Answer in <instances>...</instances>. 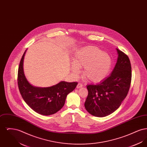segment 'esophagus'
Returning <instances> with one entry per match:
<instances>
[{
  "instance_id": "obj_1",
  "label": "esophagus",
  "mask_w": 147,
  "mask_h": 147,
  "mask_svg": "<svg viewBox=\"0 0 147 147\" xmlns=\"http://www.w3.org/2000/svg\"><path fill=\"white\" fill-rule=\"evenodd\" d=\"M82 87H83V85H82V84H81V83H78V85H77V89H79V88H82Z\"/></svg>"
}]
</instances>
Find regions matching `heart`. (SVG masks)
I'll list each match as a JSON object with an SVG mask.
<instances>
[{
	"mask_svg": "<svg viewBox=\"0 0 147 147\" xmlns=\"http://www.w3.org/2000/svg\"><path fill=\"white\" fill-rule=\"evenodd\" d=\"M71 69L78 75L79 68H84L83 76L88 81L97 83L105 79L110 71L112 59L106 52L95 46H88L79 50L73 58Z\"/></svg>",
	"mask_w": 147,
	"mask_h": 147,
	"instance_id": "heart-1",
	"label": "heart"
}]
</instances>
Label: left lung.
<instances>
[{"label": "left lung", "mask_w": 147, "mask_h": 147, "mask_svg": "<svg viewBox=\"0 0 147 147\" xmlns=\"http://www.w3.org/2000/svg\"><path fill=\"white\" fill-rule=\"evenodd\" d=\"M117 59L110 75L100 84L88 85V95L84 106L92 115L103 117L115 111L129 91L132 77L128 56L116 49Z\"/></svg>", "instance_id": "obj_1"}]
</instances>
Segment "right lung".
Masks as SVG:
<instances>
[{"label": "right lung", "mask_w": 147, "mask_h": 147, "mask_svg": "<svg viewBox=\"0 0 147 147\" xmlns=\"http://www.w3.org/2000/svg\"><path fill=\"white\" fill-rule=\"evenodd\" d=\"M26 51L21 58L18 74V83L21 96L35 112L45 116L53 115L63 107L67 95L74 90L78 83L62 81L46 88L35 86L30 84L25 76L23 67Z\"/></svg>", "instance_id": "obj_1"}]
</instances>
